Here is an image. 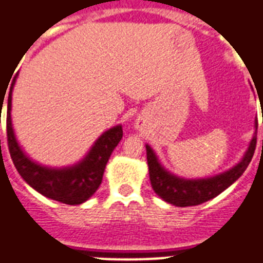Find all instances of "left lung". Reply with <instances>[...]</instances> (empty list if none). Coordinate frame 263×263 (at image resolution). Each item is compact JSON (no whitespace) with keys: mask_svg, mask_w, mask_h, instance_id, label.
Wrapping results in <instances>:
<instances>
[{"mask_svg":"<svg viewBox=\"0 0 263 263\" xmlns=\"http://www.w3.org/2000/svg\"><path fill=\"white\" fill-rule=\"evenodd\" d=\"M257 129L258 121L255 120V134L250 142V146L245 157H243V160L227 172L213 176V177H208V179L187 180L172 175L160 164V161L157 158L156 153L153 152V148L148 144H146L148 175H150L153 190L165 202L179 206V208L196 206V204L213 199L214 196L220 195L221 192L227 190L229 185H232L243 175V172L251 162V158H253L254 152H255V146H257Z\"/></svg>","mask_w":263,"mask_h":263,"instance_id":"obj_1","label":"left lung"}]
</instances>
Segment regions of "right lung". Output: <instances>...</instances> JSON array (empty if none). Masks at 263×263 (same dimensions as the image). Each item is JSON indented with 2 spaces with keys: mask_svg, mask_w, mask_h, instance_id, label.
<instances>
[{
  "mask_svg": "<svg viewBox=\"0 0 263 263\" xmlns=\"http://www.w3.org/2000/svg\"><path fill=\"white\" fill-rule=\"evenodd\" d=\"M14 76L10 84L6 107V136L8 147L14 166L24 181L46 198L65 204H80L94 195L102 183V176L110 154L123 138L121 125L107 129L92 144L87 156L73 166L47 168L32 161L18 146L12 127V91L16 83ZM5 98V97H2ZM1 98V105L4 99ZM2 109V106H1Z\"/></svg>",
  "mask_w": 263,
  "mask_h": 263,
  "instance_id": "right-lung-1",
  "label": "right lung"
}]
</instances>
